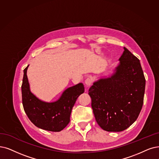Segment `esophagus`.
I'll use <instances>...</instances> for the list:
<instances>
[{
    "mask_svg": "<svg viewBox=\"0 0 159 159\" xmlns=\"http://www.w3.org/2000/svg\"><path fill=\"white\" fill-rule=\"evenodd\" d=\"M85 84L87 85V86H90L93 84V79L91 76H88L85 81Z\"/></svg>",
    "mask_w": 159,
    "mask_h": 159,
    "instance_id": "esophagus-1",
    "label": "esophagus"
}]
</instances>
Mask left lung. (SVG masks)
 <instances>
[{"mask_svg":"<svg viewBox=\"0 0 159 159\" xmlns=\"http://www.w3.org/2000/svg\"><path fill=\"white\" fill-rule=\"evenodd\" d=\"M119 61L111 75L100 78L89 89L95 119L107 132L129 128L143 103L145 79L139 60L124 47Z\"/></svg>","mask_w":159,"mask_h":159,"instance_id":"obj_1","label":"left lung"}]
</instances>
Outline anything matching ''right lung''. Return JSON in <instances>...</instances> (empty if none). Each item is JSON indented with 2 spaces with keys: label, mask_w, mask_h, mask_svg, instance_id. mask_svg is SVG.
<instances>
[{
  "label": "right lung",
  "mask_w": 159,
  "mask_h": 159,
  "mask_svg": "<svg viewBox=\"0 0 159 159\" xmlns=\"http://www.w3.org/2000/svg\"><path fill=\"white\" fill-rule=\"evenodd\" d=\"M29 66L23 70L21 86L24 110L30 121L37 127L60 132L69 123L72 107L78 97L84 93V85L80 83L67 88L57 100L52 102L42 101L30 91L27 75Z\"/></svg>",
  "instance_id": "1"
}]
</instances>
